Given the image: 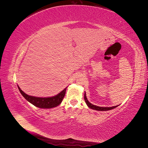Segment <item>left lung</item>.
<instances>
[{
    "mask_svg": "<svg viewBox=\"0 0 148 148\" xmlns=\"http://www.w3.org/2000/svg\"><path fill=\"white\" fill-rule=\"evenodd\" d=\"M84 100H85V102H86L87 106L89 107V108H91L92 109H94V110H100V111H106V110H111V109H113L114 108H115V107H117V106H113V107H99V106H95L93 105L92 104H91L90 102H89L87 98H86V93H84Z\"/></svg>",
    "mask_w": 148,
    "mask_h": 148,
    "instance_id": "left-lung-1",
    "label": "left lung"
}]
</instances>
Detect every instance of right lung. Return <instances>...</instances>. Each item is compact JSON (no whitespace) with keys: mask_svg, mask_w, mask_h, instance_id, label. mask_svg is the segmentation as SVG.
I'll list each match as a JSON object with an SVG mask.
<instances>
[{"mask_svg":"<svg viewBox=\"0 0 148 148\" xmlns=\"http://www.w3.org/2000/svg\"><path fill=\"white\" fill-rule=\"evenodd\" d=\"M18 88L19 91L22 96L26 100L34 106L42 109H50L59 106L64 99L66 89V88L62 92L55 96L50 97H38L26 95V93L21 90L18 86Z\"/></svg>","mask_w":148,"mask_h":148,"instance_id":"right-lung-1","label":"right lung"}]
</instances>
